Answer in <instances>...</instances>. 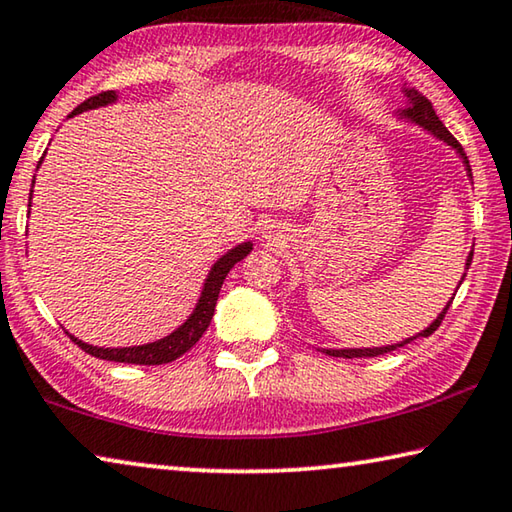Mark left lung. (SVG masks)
Listing matches in <instances>:
<instances>
[{"mask_svg":"<svg viewBox=\"0 0 512 512\" xmlns=\"http://www.w3.org/2000/svg\"><path fill=\"white\" fill-rule=\"evenodd\" d=\"M405 97H408V109H403L401 116L412 120V123L421 125L424 129H428V132H433V134L437 136V139L446 141V143L451 145V148H456V150L462 154V159H465V166H467L469 177H472V168H469V161H467V157H465V152H462V145H460L456 139H453V134L442 125V120L437 118V113H435V109H433L431 100L421 95L419 91H415V88H405ZM472 257H474V253H469V257H467V269H469V264H472ZM462 280H465V275H462ZM462 280H460V285H462ZM451 303H453V298L449 300V305H451ZM449 305H446L444 310H442V314L437 316V319H435V321L431 323V326H428L424 332H419L417 337L433 335V332H435L437 328H440V323L444 321V314H446V310H449ZM417 337L405 339V342H401V344L380 346V348H342V351H335V348H321V353L332 355V358H348V360H353V358H378V355L392 353V351H396V348L410 344L412 339H417Z\"/></svg>","mask_w":512,"mask_h":512,"instance_id":"1","label":"left lung"}]
</instances>
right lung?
Wrapping results in <instances>:
<instances>
[{"mask_svg":"<svg viewBox=\"0 0 512 512\" xmlns=\"http://www.w3.org/2000/svg\"><path fill=\"white\" fill-rule=\"evenodd\" d=\"M113 100H116V93H113V91L97 93V95L88 97V100L81 102L79 107L70 113V118L77 116V113H81V111L104 107V104H109ZM40 161H43V157H40ZM40 161H38V164H40ZM250 250H253V243L246 241V243H241V246L232 248L230 253H225L221 259H218V262L212 266V271H209V275H207L205 289H202L196 310H193L189 319H186L184 326H180L175 332H170L168 337L159 339V342L143 344V346H129V348H97V346H91V344H84L81 339L72 337V335H68V337L81 348V351H86L88 355H95V358H100V360L125 362V364H148V367H150V364L173 362V360L180 358V355L189 351V348L196 346V342L202 337V332L209 328L214 310H216L218 294H221L225 275L230 273L234 264L241 262V259L246 255H250Z\"/></svg>","mask_w":512,"mask_h":512,"instance_id":"add662e5","label":"right lung"}]
</instances>
